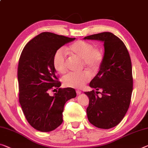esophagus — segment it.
<instances>
[{"label": "esophagus", "instance_id": "esophagus-1", "mask_svg": "<svg viewBox=\"0 0 148 148\" xmlns=\"http://www.w3.org/2000/svg\"><path fill=\"white\" fill-rule=\"evenodd\" d=\"M76 92H77V95H80L81 93V91L80 90H76Z\"/></svg>", "mask_w": 148, "mask_h": 148}]
</instances>
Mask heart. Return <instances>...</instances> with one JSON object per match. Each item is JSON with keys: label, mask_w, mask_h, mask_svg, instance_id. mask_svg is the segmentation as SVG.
I'll use <instances>...</instances> for the list:
<instances>
[{"label": "heart", "mask_w": 148, "mask_h": 148, "mask_svg": "<svg viewBox=\"0 0 148 148\" xmlns=\"http://www.w3.org/2000/svg\"><path fill=\"white\" fill-rule=\"evenodd\" d=\"M69 51L73 56L83 60V65L90 72L95 73L101 68L104 60V54L101 49L96 48L92 43L84 40H78L69 46ZM67 59L65 51L60 48L53 57V65L58 73H64L67 71ZM88 72L81 73H70L63 77V83L67 87L81 88L90 79Z\"/></svg>", "instance_id": "b5f03b06"}]
</instances>
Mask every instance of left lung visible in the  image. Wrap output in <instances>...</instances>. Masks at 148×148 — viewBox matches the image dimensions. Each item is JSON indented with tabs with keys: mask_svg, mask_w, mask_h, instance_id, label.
Listing matches in <instances>:
<instances>
[{
	"mask_svg": "<svg viewBox=\"0 0 148 148\" xmlns=\"http://www.w3.org/2000/svg\"><path fill=\"white\" fill-rule=\"evenodd\" d=\"M84 40L102 41L104 47L103 62L89 84L97 94L102 89V96L99 97L94 90L85 92L89 99L88 120L99 128H113L123 119L130 103L133 90L130 57L124 42L112 33L97 34Z\"/></svg>",
	"mask_w": 148,
	"mask_h": 148,
	"instance_id": "8db88e82",
	"label": "left lung"
}]
</instances>
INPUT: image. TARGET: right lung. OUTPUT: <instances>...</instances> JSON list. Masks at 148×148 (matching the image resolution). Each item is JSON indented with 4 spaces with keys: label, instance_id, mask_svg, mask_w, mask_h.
<instances>
[{
    "label": "right lung",
    "instance_id": "right-lung-1",
    "mask_svg": "<svg viewBox=\"0 0 148 148\" xmlns=\"http://www.w3.org/2000/svg\"><path fill=\"white\" fill-rule=\"evenodd\" d=\"M75 39L42 32L25 45L20 55L19 102L27 121L38 131L47 132L60 126L65 103L76 97L74 88H59L61 83L53 65L55 52ZM54 88L58 90L50 96L49 91Z\"/></svg>",
    "mask_w": 148,
    "mask_h": 148
}]
</instances>
